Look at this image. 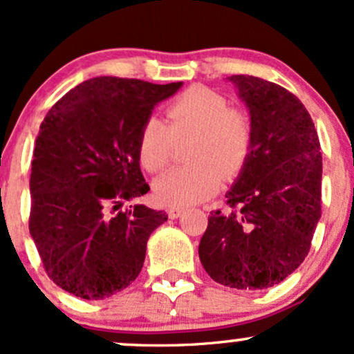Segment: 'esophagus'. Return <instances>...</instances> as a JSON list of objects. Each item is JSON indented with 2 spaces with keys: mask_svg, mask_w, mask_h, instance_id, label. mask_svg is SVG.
Listing matches in <instances>:
<instances>
[{
  "mask_svg": "<svg viewBox=\"0 0 354 354\" xmlns=\"http://www.w3.org/2000/svg\"><path fill=\"white\" fill-rule=\"evenodd\" d=\"M185 213V208H168V216L169 218H178Z\"/></svg>",
  "mask_w": 354,
  "mask_h": 354,
  "instance_id": "34e87169",
  "label": "esophagus"
}]
</instances>
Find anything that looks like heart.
Instances as JSON below:
<instances>
[{"label": "heart", "mask_w": 354, "mask_h": 354, "mask_svg": "<svg viewBox=\"0 0 354 354\" xmlns=\"http://www.w3.org/2000/svg\"><path fill=\"white\" fill-rule=\"evenodd\" d=\"M191 136L189 165L173 168L154 181V198L165 206H189L208 200L221 181H233L250 161L254 126L250 113L230 106L221 93L194 84L173 98L165 123L149 118L138 135V158L148 173L171 160L174 141Z\"/></svg>", "instance_id": "heart-1"}]
</instances>
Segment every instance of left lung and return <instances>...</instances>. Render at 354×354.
I'll list each match as a JSON object with an SVG mask.
<instances>
[{
	"label": "left lung",
	"instance_id": "obj_1",
	"mask_svg": "<svg viewBox=\"0 0 354 354\" xmlns=\"http://www.w3.org/2000/svg\"><path fill=\"white\" fill-rule=\"evenodd\" d=\"M250 109L254 145L226 193V211H211L200 243L201 265L219 284L265 290L304 261L321 218L318 133L293 93L248 75L230 76Z\"/></svg>",
	"mask_w": 354,
	"mask_h": 354
}]
</instances>
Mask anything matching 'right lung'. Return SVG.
I'll return each instance as SVG.
<instances>
[{
	"mask_svg": "<svg viewBox=\"0 0 354 354\" xmlns=\"http://www.w3.org/2000/svg\"><path fill=\"white\" fill-rule=\"evenodd\" d=\"M181 83L100 76L78 84L39 126L31 163L30 233L46 274L68 293L104 299L140 274L149 234L168 219L149 191L138 135Z\"/></svg>",
	"mask_w": 354,
	"mask_h": 354,
	"instance_id": "right-lung-1",
	"label": "right lung"
}]
</instances>
